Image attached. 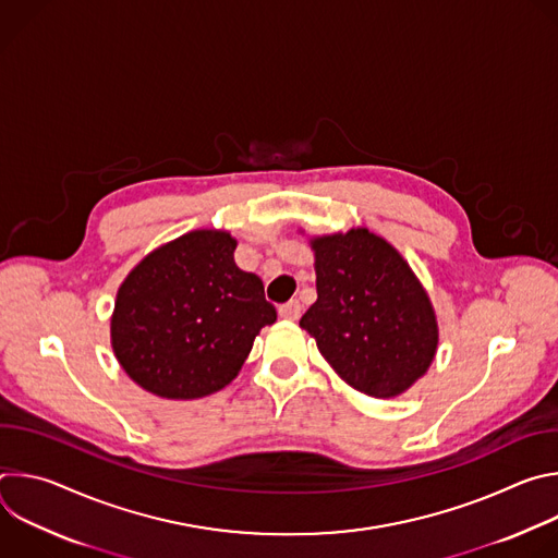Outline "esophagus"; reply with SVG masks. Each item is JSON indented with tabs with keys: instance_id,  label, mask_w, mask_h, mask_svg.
Returning <instances> with one entry per match:
<instances>
[{
	"instance_id": "34e87169",
	"label": "esophagus",
	"mask_w": 558,
	"mask_h": 558,
	"mask_svg": "<svg viewBox=\"0 0 558 558\" xmlns=\"http://www.w3.org/2000/svg\"><path fill=\"white\" fill-rule=\"evenodd\" d=\"M278 313H280V317H284V320H298L300 313H302V306H300L298 300H289V302L278 306Z\"/></svg>"
}]
</instances>
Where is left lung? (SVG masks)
<instances>
[{
	"label": "left lung",
	"mask_w": 558,
	"mask_h": 558,
	"mask_svg": "<svg viewBox=\"0 0 558 558\" xmlns=\"http://www.w3.org/2000/svg\"><path fill=\"white\" fill-rule=\"evenodd\" d=\"M317 300L300 327L333 371L371 397H397L433 364L439 329L409 263L364 227L311 238Z\"/></svg>",
	"instance_id": "1"
}]
</instances>
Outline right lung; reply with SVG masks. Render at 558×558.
I'll return each instance as SVG.
<instances>
[{"label": "right lung", "instance_id": "1", "mask_svg": "<svg viewBox=\"0 0 558 558\" xmlns=\"http://www.w3.org/2000/svg\"><path fill=\"white\" fill-rule=\"evenodd\" d=\"M233 252L227 231L196 229L147 254L119 287L112 349L147 392L198 400L225 388L276 323L263 280L238 269Z\"/></svg>", "mask_w": 558, "mask_h": 558}]
</instances>
